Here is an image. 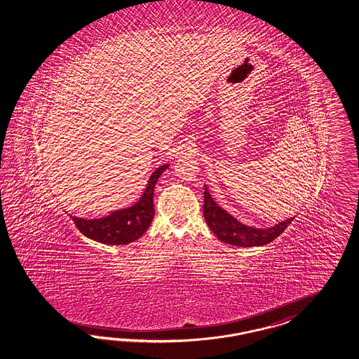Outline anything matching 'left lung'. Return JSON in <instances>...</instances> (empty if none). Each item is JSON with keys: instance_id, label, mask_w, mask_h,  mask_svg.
I'll return each mask as SVG.
<instances>
[{"instance_id": "obj_1", "label": "left lung", "mask_w": 359, "mask_h": 359, "mask_svg": "<svg viewBox=\"0 0 359 359\" xmlns=\"http://www.w3.org/2000/svg\"><path fill=\"white\" fill-rule=\"evenodd\" d=\"M204 218L209 229L221 242L236 247H256L273 242L294 219V217H291L266 229H257L243 224L214 201L206 185L204 192Z\"/></svg>"}]
</instances>
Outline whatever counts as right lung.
Listing matches in <instances>:
<instances>
[{
  "mask_svg": "<svg viewBox=\"0 0 359 359\" xmlns=\"http://www.w3.org/2000/svg\"><path fill=\"white\" fill-rule=\"evenodd\" d=\"M168 165H161L155 170L136 204L126 209H118L97 219H85L74 215H70V218L81 233L95 242L111 245H124L135 242L142 236L154 218L153 196L155 184Z\"/></svg>",
  "mask_w": 359,
  "mask_h": 359,
  "instance_id": "add662e5",
  "label": "right lung"
}]
</instances>
